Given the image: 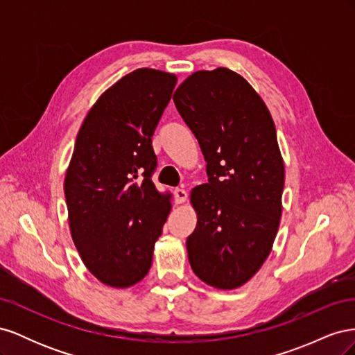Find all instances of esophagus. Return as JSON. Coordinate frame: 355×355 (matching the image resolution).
<instances>
[{
	"instance_id": "1",
	"label": "esophagus",
	"mask_w": 355,
	"mask_h": 355,
	"mask_svg": "<svg viewBox=\"0 0 355 355\" xmlns=\"http://www.w3.org/2000/svg\"><path fill=\"white\" fill-rule=\"evenodd\" d=\"M187 198H188V192L185 189H182V188H176L175 189V201H176V204L185 202Z\"/></svg>"
}]
</instances>
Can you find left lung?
I'll return each mask as SVG.
<instances>
[{"instance_id": "1", "label": "left lung", "mask_w": 355, "mask_h": 355, "mask_svg": "<svg viewBox=\"0 0 355 355\" xmlns=\"http://www.w3.org/2000/svg\"><path fill=\"white\" fill-rule=\"evenodd\" d=\"M173 101L209 176L189 196L197 213L191 268L214 288H239L261 270L280 227L284 161L274 120L249 81L223 67L191 73Z\"/></svg>"}]
</instances>
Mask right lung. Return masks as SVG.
Segmentation results:
<instances>
[{
    "label": "right lung",
    "instance_id": "1",
    "mask_svg": "<svg viewBox=\"0 0 355 355\" xmlns=\"http://www.w3.org/2000/svg\"><path fill=\"white\" fill-rule=\"evenodd\" d=\"M175 73L139 68L105 90L85 115L65 175L69 230L85 268L127 288L153 265L171 194L155 188L153 135Z\"/></svg>",
    "mask_w": 355,
    "mask_h": 355
}]
</instances>
